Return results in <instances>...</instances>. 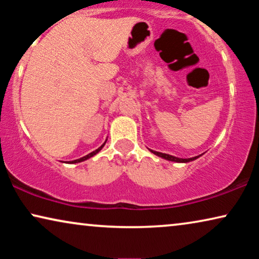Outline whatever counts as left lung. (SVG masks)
<instances>
[{"label":"left lung","mask_w":259,"mask_h":259,"mask_svg":"<svg viewBox=\"0 0 259 259\" xmlns=\"http://www.w3.org/2000/svg\"><path fill=\"white\" fill-rule=\"evenodd\" d=\"M148 151L152 152V153L155 154V155H158V157L165 159V160L175 161V162H190V161H193V160H196V159H198L199 157H201V154H199V155H197V157L184 159V158H177V157H175V155H171V154H166V153H161V152L153 151V150H151V148H148Z\"/></svg>","instance_id":"8db88e82"}]
</instances>
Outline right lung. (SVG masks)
<instances>
[{"label": "right lung", "mask_w": 259, "mask_h": 259, "mask_svg": "<svg viewBox=\"0 0 259 259\" xmlns=\"http://www.w3.org/2000/svg\"><path fill=\"white\" fill-rule=\"evenodd\" d=\"M106 141H107V139L105 140V143L101 145L100 147L98 148V150H95V151H93V152H91L90 154H87V155H84V157H82V158H80V159H76V160H72V161H68L69 164H77V162H81V161H84V160H87V159H90V158H92V157H94L95 154H98L99 152H100L101 150H102V147L105 146V144H106Z\"/></svg>", "instance_id": "add662e5"}]
</instances>
